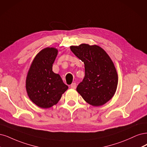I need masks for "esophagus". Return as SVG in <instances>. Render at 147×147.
I'll use <instances>...</instances> for the list:
<instances>
[{"mask_svg":"<svg viewBox=\"0 0 147 147\" xmlns=\"http://www.w3.org/2000/svg\"><path fill=\"white\" fill-rule=\"evenodd\" d=\"M71 88L73 89H75L76 88V84L73 83L71 85Z\"/></svg>","mask_w":147,"mask_h":147,"instance_id":"34e87169","label":"esophagus"}]
</instances>
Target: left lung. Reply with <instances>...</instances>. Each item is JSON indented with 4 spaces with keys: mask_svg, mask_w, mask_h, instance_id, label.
Returning <instances> with one entry per match:
<instances>
[{
    "mask_svg": "<svg viewBox=\"0 0 147 147\" xmlns=\"http://www.w3.org/2000/svg\"><path fill=\"white\" fill-rule=\"evenodd\" d=\"M70 49L85 65V77L77 92L89 105H105L114 95L118 84L117 73L110 57L97 45L81 44Z\"/></svg>",
    "mask_w": 147,
    "mask_h": 147,
    "instance_id": "left-lung-1",
    "label": "left lung"
}]
</instances>
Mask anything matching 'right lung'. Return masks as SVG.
<instances>
[{
  "label": "right lung",
  "instance_id": "obj_1",
  "mask_svg": "<svg viewBox=\"0 0 147 147\" xmlns=\"http://www.w3.org/2000/svg\"><path fill=\"white\" fill-rule=\"evenodd\" d=\"M58 50L46 48L33 60L26 78V90L30 100L41 108L55 105L68 88L59 74L53 71Z\"/></svg>",
  "mask_w": 147,
  "mask_h": 147
}]
</instances>
